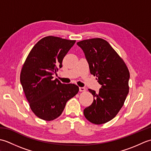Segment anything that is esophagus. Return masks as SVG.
<instances>
[{
  "label": "esophagus",
  "mask_w": 151,
  "mask_h": 151,
  "mask_svg": "<svg viewBox=\"0 0 151 151\" xmlns=\"http://www.w3.org/2000/svg\"><path fill=\"white\" fill-rule=\"evenodd\" d=\"M79 90H80V91H81V92H84V91H86V89L85 88H84V87H80L79 88Z\"/></svg>",
  "instance_id": "34e87169"
}]
</instances>
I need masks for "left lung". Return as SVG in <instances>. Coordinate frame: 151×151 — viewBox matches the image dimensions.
<instances>
[{
	"mask_svg": "<svg viewBox=\"0 0 151 151\" xmlns=\"http://www.w3.org/2000/svg\"><path fill=\"white\" fill-rule=\"evenodd\" d=\"M85 54L90 73L101 85L99 91L89 89L93 96L91 105L84 110L85 117L95 124L114 119L124 104L129 91L130 73L123 60L108 41L92 38L77 43Z\"/></svg>",
	"mask_w": 151,
	"mask_h": 151,
	"instance_id": "1",
	"label": "left lung"
}]
</instances>
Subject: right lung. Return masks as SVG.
Here are the masks:
<instances>
[{
	"mask_svg": "<svg viewBox=\"0 0 151 151\" xmlns=\"http://www.w3.org/2000/svg\"><path fill=\"white\" fill-rule=\"evenodd\" d=\"M76 40L49 36L40 40L22 65L20 81L32 111L50 121L62 114L67 101L78 93L75 84H65L52 76L62 67L63 58Z\"/></svg>",
	"mask_w": 151,
	"mask_h": 151,
	"instance_id": "obj_1",
	"label": "right lung"
}]
</instances>
